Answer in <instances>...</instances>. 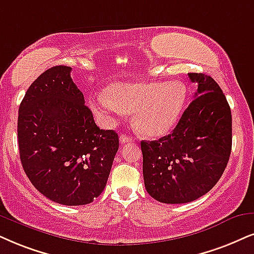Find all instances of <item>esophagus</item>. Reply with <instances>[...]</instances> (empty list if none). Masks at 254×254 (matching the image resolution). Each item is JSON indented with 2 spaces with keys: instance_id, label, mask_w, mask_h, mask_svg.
I'll list each match as a JSON object with an SVG mask.
<instances>
[{
  "instance_id": "34e87169",
  "label": "esophagus",
  "mask_w": 254,
  "mask_h": 254,
  "mask_svg": "<svg viewBox=\"0 0 254 254\" xmlns=\"http://www.w3.org/2000/svg\"><path fill=\"white\" fill-rule=\"evenodd\" d=\"M120 142H121V144L132 143V142H134V138L127 136V134H122V136L120 137Z\"/></svg>"
}]
</instances>
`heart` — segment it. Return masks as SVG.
Wrapping results in <instances>:
<instances>
[{"instance_id": "b5f03b06", "label": "heart", "mask_w": 254, "mask_h": 254, "mask_svg": "<svg viewBox=\"0 0 254 254\" xmlns=\"http://www.w3.org/2000/svg\"><path fill=\"white\" fill-rule=\"evenodd\" d=\"M188 89L179 81L117 82L91 105L102 114L133 112V122L147 137H162L173 129L184 110Z\"/></svg>"}]
</instances>
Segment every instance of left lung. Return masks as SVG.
<instances>
[{"mask_svg": "<svg viewBox=\"0 0 254 254\" xmlns=\"http://www.w3.org/2000/svg\"><path fill=\"white\" fill-rule=\"evenodd\" d=\"M189 78L197 92L172 132L140 143L144 184L160 203H190L207 193L232 149V116L220 86L204 73L190 72Z\"/></svg>", "mask_w": 254, "mask_h": 254, "instance_id": "obj_1", "label": "left lung"}]
</instances>
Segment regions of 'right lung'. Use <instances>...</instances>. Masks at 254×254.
I'll list each match as a JSON object with an SVG mask.
<instances>
[{
    "instance_id": "obj_1",
    "label": "right lung",
    "mask_w": 254,
    "mask_h": 254,
    "mask_svg": "<svg viewBox=\"0 0 254 254\" xmlns=\"http://www.w3.org/2000/svg\"><path fill=\"white\" fill-rule=\"evenodd\" d=\"M70 72V66H53L29 86L17 137L31 184L55 203L77 206L103 192L120 140L114 130L96 125Z\"/></svg>"
}]
</instances>
